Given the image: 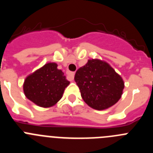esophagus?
I'll list each match as a JSON object with an SVG mask.
<instances>
[{"instance_id":"34e87169","label":"esophagus","mask_w":153,"mask_h":153,"mask_svg":"<svg viewBox=\"0 0 153 153\" xmlns=\"http://www.w3.org/2000/svg\"><path fill=\"white\" fill-rule=\"evenodd\" d=\"M67 76H68V79H70V81H72L73 79H74V75H75V74H74V72H70V71H67Z\"/></svg>"}]
</instances>
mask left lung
I'll use <instances>...</instances> for the list:
<instances>
[{
    "mask_svg": "<svg viewBox=\"0 0 153 153\" xmlns=\"http://www.w3.org/2000/svg\"><path fill=\"white\" fill-rule=\"evenodd\" d=\"M75 82L89 106L103 110L117 103L124 89V81L108 63L91 59L77 70Z\"/></svg>",
    "mask_w": 153,
    "mask_h": 153,
    "instance_id": "left-lung-1",
    "label": "left lung"
}]
</instances>
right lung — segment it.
I'll use <instances>...</instances> for the list:
<instances>
[{
    "label": "right lung",
    "mask_w": 153,
    "mask_h": 153,
    "mask_svg": "<svg viewBox=\"0 0 153 153\" xmlns=\"http://www.w3.org/2000/svg\"><path fill=\"white\" fill-rule=\"evenodd\" d=\"M70 84L56 63H47L28 75L23 85L28 100L38 106L51 107L62 98L65 88Z\"/></svg>",
    "instance_id": "right-lung-1"
}]
</instances>
